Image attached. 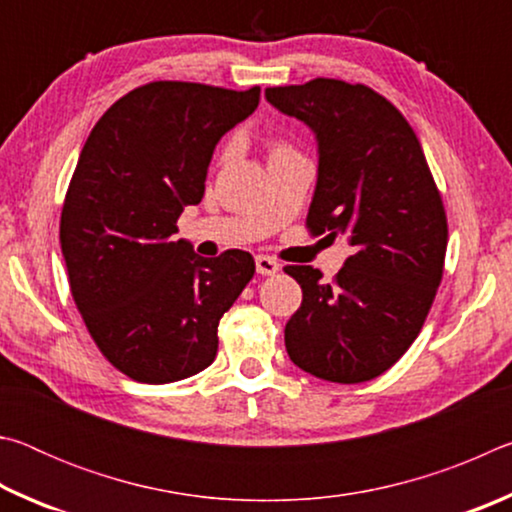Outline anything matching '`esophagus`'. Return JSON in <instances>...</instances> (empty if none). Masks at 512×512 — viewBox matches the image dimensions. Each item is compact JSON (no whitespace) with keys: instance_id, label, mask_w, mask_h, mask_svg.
<instances>
[{"instance_id":"obj_1","label":"esophagus","mask_w":512,"mask_h":512,"mask_svg":"<svg viewBox=\"0 0 512 512\" xmlns=\"http://www.w3.org/2000/svg\"><path fill=\"white\" fill-rule=\"evenodd\" d=\"M255 266H257L259 275H275L277 271H280V264H277L273 257H266V255H257Z\"/></svg>"}]
</instances>
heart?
I'll list each match as a JSON object with an SVG mask.
<instances>
[{"mask_svg":"<svg viewBox=\"0 0 512 512\" xmlns=\"http://www.w3.org/2000/svg\"><path fill=\"white\" fill-rule=\"evenodd\" d=\"M287 151H291V149L284 142H273L271 144V158H273V155H280V153H287Z\"/></svg>","mask_w":512,"mask_h":512,"instance_id":"b5f03b06","label":"heart"}]
</instances>
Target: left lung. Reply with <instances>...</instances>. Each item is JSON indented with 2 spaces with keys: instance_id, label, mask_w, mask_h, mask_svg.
Here are the masks:
<instances>
[{
  "instance_id": "1",
  "label": "left lung",
  "mask_w": 512,
  "mask_h": 512,
  "mask_svg": "<svg viewBox=\"0 0 512 512\" xmlns=\"http://www.w3.org/2000/svg\"><path fill=\"white\" fill-rule=\"evenodd\" d=\"M318 140L311 237L352 246L332 282L314 266H284L302 305L284 327L291 361L336 384L379 377L418 339L443 280L447 214L418 135L368 85L314 79L266 88Z\"/></svg>"
}]
</instances>
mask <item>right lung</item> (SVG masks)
<instances>
[{
	"label": "right lung",
	"mask_w": 512,
	"mask_h": 512,
	"mask_svg": "<svg viewBox=\"0 0 512 512\" xmlns=\"http://www.w3.org/2000/svg\"><path fill=\"white\" fill-rule=\"evenodd\" d=\"M257 85L153 81L103 112L60 214L69 291L103 357L142 384L205 370L219 320L255 275L246 250L201 257L173 239L205 194L216 142L250 117Z\"/></svg>",
	"instance_id": "obj_1"
}]
</instances>
